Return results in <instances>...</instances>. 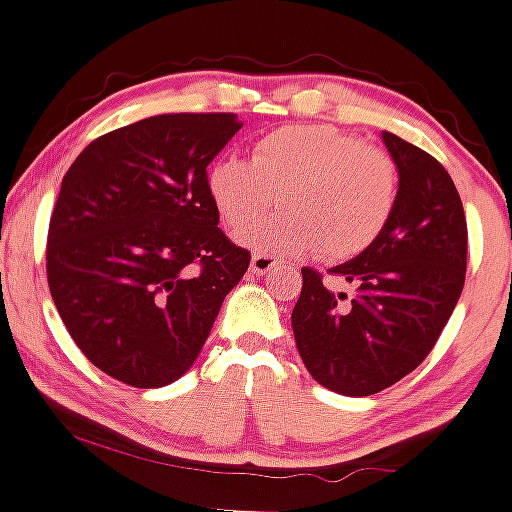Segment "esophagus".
I'll use <instances>...</instances> for the list:
<instances>
[{
	"label": "esophagus",
	"instance_id": "obj_1",
	"mask_svg": "<svg viewBox=\"0 0 512 512\" xmlns=\"http://www.w3.org/2000/svg\"><path fill=\"white\" fill-rule=\"evenodd\" d=\"M277 265H280V260L272 255H267V252H255L250 260V270L255 272V275H267V272L275 270Z\"/></svg>",
	"mask_w": 512,
	"mask_h": 512
}]
</instances>
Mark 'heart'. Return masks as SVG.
<instances>
[{
    "label": "heart",
    "instance_id": "b5f03b06",
    "mask_svg": "<svg viewBox=\"0 0 512 512\" xmlns=\"http://www.w3.org/2000/svg\"><path fill=\"white\" fill-rule=\"evenodd\" d=\"M208 190L227 225H240L283 195L286 208L237 230V240L272 255L319 245L347 260L376 240L396 205V165L381 148L334 126H285L267 133L252 160L220 156Z\"/></svg>",
    "mask_w": 512,
    "mask_h": 512
}]
</instances>
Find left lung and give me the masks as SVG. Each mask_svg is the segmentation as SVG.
<instances>
[{
    "label": "left lung",
    "mask_w": 512,
    "mask_h": 512,
    "mask_svg": "<svg viewBox=\"0 0 512 512\" xmlns=\"http://www.w3.org/2000/svg\"><path fill=\"white\" fill-rule=\"evenodd\" d=\"M399 173L389 223L354 260L329 272L354 297L302 270L292 309L297 352L314 381L342 396H371L416 369L451 319L466 282L468 227L461 195L436 158L381 133Z\"/></svg>",
    "instance_id": "left-lung-1"
}]
</instances>
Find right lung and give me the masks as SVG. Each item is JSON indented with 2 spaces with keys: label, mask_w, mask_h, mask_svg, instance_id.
Instances as JSON below:
<instances>
[{
  "label": "right lung",
  "mask_w": 512,
  "mask_h": 512,
  "mask_svg": "<svg viewBox=\"0 0 512 512\" xmlns=\"http://www.w3.org/2000/svg\"><path fill=\"white\" fill-rule=\"evenodd\" d=\"M235 113H163L96 138L61 180L46 240L51 299L76 347L136 389L198 359L250 252L220 230L208 165Z\"/></svg>",
  "instance_id": "1"
}]
</instances>
